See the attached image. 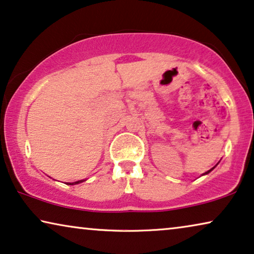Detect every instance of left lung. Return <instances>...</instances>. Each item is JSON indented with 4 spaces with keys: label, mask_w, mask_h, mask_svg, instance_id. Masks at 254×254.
<instances>
[{
    "label": "left lung",
    "mask_w": 254,
    "mask_h": 254,
    "mask_svg": "<svg viewBox=\"0 0 254 254\" xmlns=\"http://www.w3.org/2000/svg\"><path fill=\"white\" fill-rule=\"evenodd\" d=\"M217 164H219V163H217ZM217 164H216V166H217ZM216 166H214V167H213V168H212V169H209V170H208V171H206V173H203V174H202V176H203V175H207V174H209V173H210V171H212V170H213V169H214V168H215V167H216Z\"/></svg>",
    "instance_id": "8db88e82"
}]
</instances>
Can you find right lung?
<instances>
[{
	"label": "right lung",
	"mask_w": 254,
	"mask_h": 254,
	"mask_svg": "<svg viewBox=\"0 0 254 254\" xmlns=\"http://www.w3.org/2000/svg\"><path fill=\"white\" fill-rule=\"evenodd\" d=\"M86 180H80V181H77V182H73V183H69L70 185H74V184H79L81 182H85Z\"/></svg>",
	"instance_id": "obj_1"
}]
</instances>
